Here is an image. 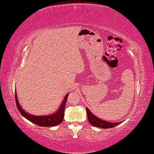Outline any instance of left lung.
Returning a JSON list of instances; mask_svg holds the SVG:
<instances>
[{"instance_id":"1","label":"left lung","mask_w":154,"mask_h":154,"mask_svg":"<svg viewBox=\"0 0 154 154\" xmlns=\"http://www.w3.org/2000/svg\"><path fill=\"white\" fill-rule=\"evenodd\" d=\"M86 109H87L88 122H90L91 125H93L94 126H97V127H99L102 128H110L115 127L116 126H117L118 125L120 124V122H118V123L108 122H107V121H104L103 120L99 119V118H98L97 117H96L95 115H93L92 114V112H91L90 110L88 109L87 107L86 108Z\"/></svg>"}]
</instances>
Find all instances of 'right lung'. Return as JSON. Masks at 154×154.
Masks as SVG:
<instances>
[{"label": "right lung", "instance_id": "right-lung-1", "mask_svg": "<svg viewBox=\"0 0 154 154\" xmlns=\"http://www.w3.org/2000/svg\"><path fill=\"white\" fill-rule=\"evenodd\" d=\"M15 95L16 106H17L19 112H20V114L22 115L24 118H26V119H28L32 123H34L38 126H42V127H51V126H55L58 125L63 122L64 118L65 106H66L67 97H68L69 95H67L65 97L64 100L62 102L61 106L59 108L57 112L55 113L54 114L45 116H32L31 114H28V113L26 112L22 108H21L20 103H19L16 91Z\"/></svg>", "mask_w": 154, "mask_h": 154}]
</instances>
